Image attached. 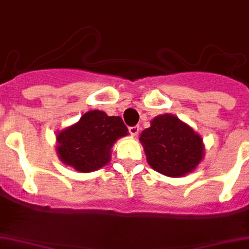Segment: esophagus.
<instances>
[{
    "label": "esophagus",
    "instance_id": "1",
    "mask_svg": "<svg viewBox=\"0 0 249 249\" xmlns=\"http://www.w3.org/2000/svg\"><path fill=\"white\" fill-rule=\"evenodd\" d=\"M139 131H140V127L139 126H130L129 127V132L131 134L132 136H138Z\"/></svg>",
    "mask_w": 249,
    "mask_h": 249
}]
</instances>
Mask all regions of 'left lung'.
<instances>
[{"label":"left lung","instance_id":"obj_1","mask_svg":"<svg viewBox=\"0 0 249 249\" xmlns=\"http://www.w3.org/2000/svg\"><path fill=\"white\" fill-rule=\"evenodd\" d=\"M139 140L148 164L167 177L179 178L192 173L205 156L201 136L168 113L153 118Z\"/></svg>","mask_w":249,"mask_h":249}]
</instances>
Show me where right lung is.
<instances>
[{
    "label": "right lung",
    "instance_id": "1",
    "mask_svg": "<svg viewBox=\"0 0 249 249\" xmlns=\"http://www.w3.org/2000/svg\"><path fill=\"white\" fill-rule=\"evenodd\" d=\"M127 134L120 117L89 110L77 123L56 132L57 156L62 163L81 173L98 171L110 161L114 143Z\"/></svg>",
    "mask_w": 249,
    "mask_h": 249
}]
</instances>
